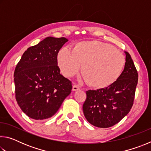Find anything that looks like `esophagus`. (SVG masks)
Returning <instances> with one entry per match:
<instances>
[{"label":"esophagus","instance_id":"esophagus-1","mask_svg":"<svg viewBox=\"0 0 151 151\" xmlns=\"http://www.w3.org/2000/svg\"><path fill=\"white\" fill-rule=\"evenodd\" d=\"M80 86L76 85H74L73 86V91H78L80 90Z\"/></svg>","mask_w":151,"mask_h":151}]
</instances>
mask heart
<instances>
[{
    "label": "heart",
    "mask_w": 151,
    "mask_h": 151,
    "mask_svg": "<svg viewBox=\"0 0 151 151\" xmlns=\"http://www.w3.org/2000/svg\"><path fill=\"white\" fill-rule=\"evenodd\" d=\"M57 63L66 77L77 73L82 65L81 74L88 85L95 88H104L119 78L125 58L111 45L90 40L76 42L72 50L63 48L58 53Z\"/></svg>",
    "instance_id": "heart-1"
}]
</instances>
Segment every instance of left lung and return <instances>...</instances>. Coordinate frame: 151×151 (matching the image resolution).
<instances>
[{
  "mask_svg": "<svg viewBox=\"0 0 151 151\" xmlns=\"http://www.w3.org/2000/svg\"><path fill=\"white\" fill-rule=\"evenodd\" d=\"M126 53L124 68L119 78L107 88L89 90L83 110L89 123L109 128L118 123L131 111L138 83V72L131 55Z\"/></svg>",
  "mask_w": 151,
  "mask_h": 151,
  "instance_id": "left-lung-1",
  "label": "left lung"
}]
</instances>
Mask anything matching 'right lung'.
<instances>
[{
  "mask_svg": "<svg viewBox=\"0 0 151 151\" xmlns=\"http://www.w3.org/2000/svg\"><path fill=\"white\" fill-rule=\"evenodd\" d=\"M68 39L47 37L29 47L14 73L15 97L30 118L43 120L58 111L72 90V82L60 75L57 63L59 50Z\"/></svg>",
  "mask_w": 151,
  "mask_h": 151,
  "instance_id": "add662e5",
  "label": "right lung"
}]
</instances>
